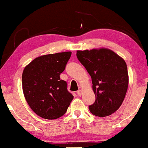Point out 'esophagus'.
Segmentation results:
<instances>
[{
    "label": "esophagus",
    "instance_id": "esophagus-1",
    "mask_svg": "<svg viewBox=\"0 0 148 148\" xmlns=\"http://www.w3.org/2000/svg\"><path fill=\"white\" fill-rule=\"evenodd\" d=\"M82 93H83V91H82V90H80V89H79V90L77 91V94H78L79 96H81Z\"/></svg>",
    "mask_w": 148,
    "mask_h": 148
}]
</instances>
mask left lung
Returning <instances> with one entry per match:
<instances>
[{
    "label": "left lung",
    "instance_id": "obj_1",
    "mask_svg": "<svg viewBox=\"0 0 148 148\" xmlns=\"http://www.w3.org/2000/svg\"><path fill=\"white\" fill-rule=\"evenodd\" d=\"M76 57L91 77L96 101L89 106V111L100 117L115 113L122 104L128 87L124 59L106 48L77 50Z\"/></svg>",
    "mask_w": 148,
    "mask_h": 148
}]
</instances>
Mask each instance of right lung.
<instances>
[{
	"mask_svg": "<svg viewBox=\"0 0 148 148\" xmlns=\"http://www.w3.org/2000/svg\"><path fill=\"white\" fill-rule=\"evenodd\" d=\"M72 52L42 55L35 58L22 72V90L31 109L46 119H55L64 115L74 96L67 90V83L60 74Z\"/></svg>",
	"mask_w": 148,
	"mask_h": 148,
	"instance_id": "right-lung-1",
	"label": "right lung"
}]
</instances>
